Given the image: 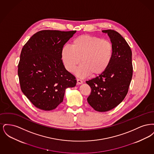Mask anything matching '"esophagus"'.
<instances>
[{
    "label": "esophagus",
    "mask_w": 154,
    "mask_h": 154,
    "mask_svg": "<svg viewBox=\"0 0 154 154\" xmlns=\"http://www.w3.org/2000/svg\"><path fill=\"white\" fill-rule=\"evenodd\" d=\"M77 84H79V85L82 84V82H83V81L80 80V79H77Z\"/></svg>",
    "instance_id": "1"
}]
</instances>
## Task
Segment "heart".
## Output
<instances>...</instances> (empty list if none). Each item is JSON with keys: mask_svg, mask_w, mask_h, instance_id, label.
I'll return each mask as SVG.
<instances>
[{"mask_svg": "<svg viewBox=\"0 0 154 154\" xmlns=\"http://www.w3.org/2000/svg\"><path fill=\"white\" fill-rule=\"evenodd\" d=\"M113 45L110 41L87 35L74 38L72 46L66 45L61 50V58L69 72L75 70L79 77L91 74L96 76L103 73L110 66L113 57Z\"/></svg>", "mask_w": 154, "mask_h": 154, "instance_id": "heart-1", "label": "heart"}]
</instances>
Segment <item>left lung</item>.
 <instances>
[{
    "mask_svg": "<svg viewBox=\"0 0 154 154\" xmlns=\"http://www.w3.org/2000/svg\"><path fill=\"white\" fill-rule=\"evenodd\" d=\"M113 45V57L110 66L103 73L86 83L91 88L87 98L94 110L105 112L122 102L128 94L133 74L131 49L124 38L114 30H103Z\"/></svg>",
    "mask_w": 154,
    "mask_h": 154,
    "instance_id": "8db88e82",
    "label": "left lung"
}]
</instances>
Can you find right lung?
<instances>
[{"label":"right lung","instance_id":"1","mask_svg":"<svg viewBox=\"0 0 154 154\" xmlns=\"http://www.w3.org/2000/svg\"><path fill=\"white\" fill-rule=\"evenodd\" d=\"M76 30H44L34 34L22 48L18 75L23 94L37 108L50 111L63 102L66 88L77 80L63 65L61 50Z\"/></svg>","mask_w":154,"mask_h":154}]
</instances>
